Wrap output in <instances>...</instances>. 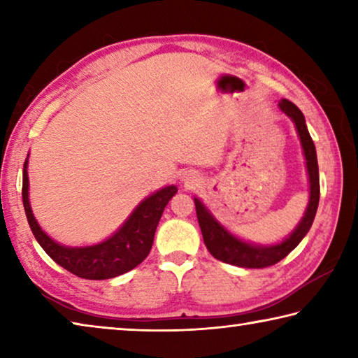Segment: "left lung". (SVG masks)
Wrapping results in <instances>:
<instances>
[{
  "mask_svg": "<svg viewBox=\"0 0 358 358\" xmlns=\"http://www.w3.org/2000/svg\"><path fill=\"white\" fill-rule=\"evenodd\" d=\"M278 107L294 121L301 142L303 155H305L306 159L308 178H310V202H308L305 216L301 217V221L299 222V226L295 227L294 232L278 245L259 246L246 243V241L240 240L235 237V235L230 234L226 227H222L197 197L194 199L199 226H201L203 235V243L207 246L211 256L230 265L243 266V268H265V266L275 265L280 262L281 259L286 257L290 251L295 250L296 245H299L303 237L308 234V230L311 229L319 205L320 186L317 155L313 138L310 136V132H308L305 117H303L300 108L296 107L294 102H290L287 99H281L278 102Z\"/></svg>",
  "mask_w": 358,
  "mask_h": 358,
  "instance_id": "1",
  "label": "left lung"
}]
</instances>
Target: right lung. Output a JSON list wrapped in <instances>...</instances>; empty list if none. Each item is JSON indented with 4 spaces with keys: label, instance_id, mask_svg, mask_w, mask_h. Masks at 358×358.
<instances>
[{
    "label": "right lung",
    "instance_id": "obj_1",
    "mask_svg": "<svg viewBox=\"0 0 358 358\" xmlns=\"http://www.w3.org/2000/svg\"><path fill=\"white\" fill-rule=\"evenodd\" d=\"M28 157L23 164V186L22 197L25 207L27 220L34 238L42 250L58 265L71 271L72 275L85 280H110L129 271L145 260L153 246L155 232L162 211L169 201L177 192V186H166L151 194L137 205L131 216L112 237L93 246L71 248L63 246L52 240L41 229L31 211L28 199Z\"/></svg>",
    "mask_w": 358,
    "mask_h": 358
}]
</instances>
